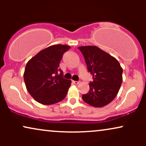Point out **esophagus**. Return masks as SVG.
Listing matches in <instances>:
<instances>
[{
  "instance_id": "obj_1",
  "label": "esophagus",
  "mask_w": 146,
  "mask_h": 146,
  "mask_svg": "<svg viewBox=\"0 0 146 146\" xmlns=\"http://www.w3.org/2000/svg\"><path fill=\"white\" fill-rule=\"evenodd\" d=\"M72 82H73V84H75V85H77V84H78L79 83V82H78V81H73Z\"/></svg>"
}]
</instances>
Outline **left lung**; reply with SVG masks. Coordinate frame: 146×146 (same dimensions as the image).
<instances>
[{"mask_svg":"<svg viewBox=\"0 0 146 146\" xmlns=\"http://www.w3.org/2000/svg\"><path fill=\"white\" fill-rule=\"evenodd\" d=\"M78 48L83 54L88 71L93 75L89 91L82 95V100L92 106H104L117 96L122 83L123 69L114 57L98 46Z\"/></svg>","mask_w":146,"mask_h":146,"instance_id":"left-lung-1","label":"left lung"}]
</instances>
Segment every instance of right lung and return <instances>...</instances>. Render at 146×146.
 I'll use <instances>...</instances> for the list:
<instances>
[{
	"label": "right lung",
	"mask_w": 146,
	"mask_h": 146,
	"mask_svg": "<svg viewBox=\"0 0 146 146\" xmlns=\"http://www.w3.org/2000/svg\"><path fill=\"white\" fill-rule=\"evenodd\" d=\"M70 48L68 45H52L40 51L27 64L25 83L36 102L51 105L65 98L71 81L63 78L59 66L63 54Z\"/></svg>",
	"instance_id": "right-lung-1"
}]
</instances>
